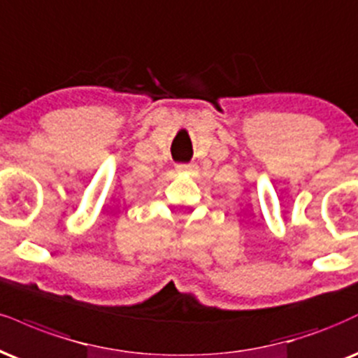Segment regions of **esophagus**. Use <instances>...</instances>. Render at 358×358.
<instances>
[{
	"mask_svg": "<svg viewBox=\"0 0 358 358\" xmlns=\"http://www.w3.org/2000/svg\"><path fill=\"white\" fill-rule=\"evenodd\" d=\"M195 170V165L193 163H178L176 165V171H193Z\"/></svg>",
	"mask_w": 358,
	"mask_h": 358,
	"instance_id": "1",
	"label": "esophagus"
}]
</instances>
